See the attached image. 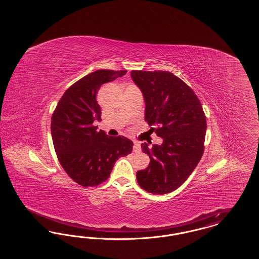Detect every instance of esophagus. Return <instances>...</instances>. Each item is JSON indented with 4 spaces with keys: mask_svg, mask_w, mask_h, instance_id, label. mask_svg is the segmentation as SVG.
Segmentation results:
<instances>
[{
    "mask_svg": "<svg viewBox=\"0 0 259 259\" xmlns=\"http://www.w3.org/2000/svg\"><path fill=\"white\" fill-rule=\"evenodd\" d=\"M141 150V145L139 142H134V146H133V151L134 152H139Z\"/></svg>",
    "mask_w": 259,
    "mask_h": 259,
    "instance_id": "obj_1",
    "label": "esophagus"
}]
</instances>
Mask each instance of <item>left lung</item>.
I'll return each instance as SVG.
<instances>
[{
	"label": "left lung",
	"mask_w": 259,
	"mask_h": 259,
	"mask_svg": "<svg viewBox=\"0 0 259 259\" xmlns=\"http://www.w3.org/2000/svg\"><path fill=\"white\" fill-rule=\"evenodd\" d=\"M146 102L145 120L161 146L142 144L150 162L137 172V182L146 191L167 194L185 183L204 153L207 121L197 95L184 80L167 71H132Z\"/></svg>",
	"instance_id": "left-lung-1"
}]
</instances>
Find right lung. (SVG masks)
Returning a JSON list of instances; mask_svg holds the SVG:
<instances>
[{"mask_svg": "<svg viewBox=\"0 0 259 259\" xmlns=\"http://www.w3.org/2000/svg\"><path fill=\"white\" fill-rule=\"evenodd\" d=\"M127 71L98 70L69 87L51 116L53 146L64 171L81 186L106 182L115 161L132 152L133 142L97 131L94 120L101 119L96 95L102 84L114 80Z\"/></svg>", "mask_w": 259, "mask_h": 259, "instance_id": "right-lung-1", "label": "right lung"}]
</instances>
